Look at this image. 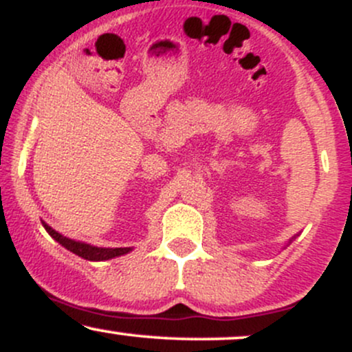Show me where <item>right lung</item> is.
Returning a JSON list of instances; mask_svg holds the SVG:
<instances>
[{
  "label": "right lung",
  "instance_id": "1",
  "mask_svg": "<svg viewBox=\"0 0 352 352\" xmlns=\"http://www.w3.org/2000/svg\"><path fill=\"white\" fill-rule=\"evenodd\" d=\"M43 227L46 228V232L50 233V235L54 238L59 245H63L66 250H69V252L89 261L111 260V258L122 256V254L129 253L132 250V248H99V246H92L89 243H82V241H76L67 236H63L60 233L56 232V230H52L50 225L44 223V221H43Z\"/></svg>",
  "mask_w": 352,
  "mask_h": 352
}]
</instances>
